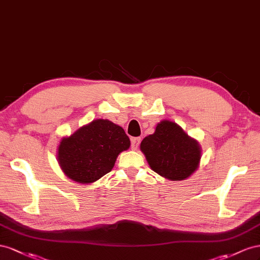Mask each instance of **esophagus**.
I'll return each instance as SVG.
<instances>
[{
    "instance_id": "1",
    "label": "esophagus",
    "mask_w": 260,
    "mask_h": 260,
    "mask_svg": "<svg viewBox=\"0 0 260 260\" xmlns=\"http://www.w3.org/2000/svg\"><path fill=\"white\" fill-rule=\"evenodd\" d=\"M140 144V138L139 137H135V138H132V149L133 150H137V148L139 147Z\"/></svg>"
}]
</instances>
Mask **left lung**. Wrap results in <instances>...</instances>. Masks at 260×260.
Masks as SVG:
<instances>
[{"label": "left lung", "mask_w": 260, "mask_h": 260, "mask_svg": "<svg viewBox=\"0 0 260 260\" xmlns=\"http://www.w3.org/2000/svg\"><path fill=\"white\" fill-rule=\"evenodd\" d=\"M152 171L171 181H183L199 167L202 150L197 140L190 138L181 126L161 121L153 134L140 144Z\"/></svg>", "instance_id": "8db88e82"}]
</instances>
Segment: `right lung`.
Returning a JSON list of instances; mask_svg holds the SVG:
<instances>
[{
	"mask_svg": "<svg viewBox=\"0 0 260 260\" xmlns=\"http://www.w3.org/2000/svg\"><path fill=\"white\" fill-rule=\"evenodd\" d=\"M129 146V138L121 126L98 118L62 138L57 148V161L71 180L89 184L109 173L117 155Z\"/></svg>",
	"mask_w": 260,
	"mask_h": 260,
	"instance_id": "obj_1",
	"label": "right lung"
}]
</instances>
